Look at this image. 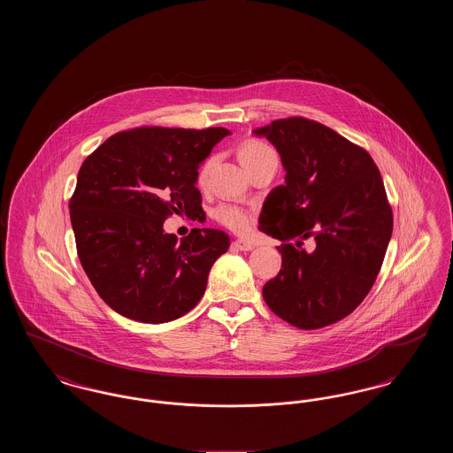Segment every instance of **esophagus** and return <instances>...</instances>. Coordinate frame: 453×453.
<instances>
[{
    "mask_svg": "<svg viewBox=\"0 0 453 453\" xmlns=\"http://www.w3.org/2000/svg\"><path fill=\"white\" fill-rule=\"evenodd\" d=\"M233 246L239 250V251H251V250H255V244L250 242V241H244V239H236L233 242Z\"/></svg>",
    "mask_w": 453,
    "mask_h": 453,
    "instance_id": "esophagus-1",
    "label": "esophagus"
}]
</instances>
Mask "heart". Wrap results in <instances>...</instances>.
Masks as SVG:
<instances>
[{
	"instance_id": "1",
	"label": "heart",
	"mask_w": 453,
	"mask_h": 453,
	"mask_svg": "<svg viewBox=\"0 0 453 453\" xmlns=\"http://www.w3.org/2000/svg\"><path fill=\"white\" fill-rule=\"evenodd\" d=\"M275 152L272 151L265 142L257 141V139H250L246 141L241 148H239V161L242 163L244 168H250L253 166L255 163H258L261 159L268 157V156H273ZM212 165V159L205 161L203 166L200 168V181L205 180L207 172ZM214 217H216L217 222H220L222 226L233 229L234 233H246L251 224H253V216L251 212H248L246 209L242 207H237V205H220L214 211Z\"/></svg>"
}]
</instances>
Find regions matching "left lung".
Here are the masks:
<instances>
[{"instance_id": "left-lung-1", "label": "left lung", "mask_w": 453, "mask_h": 453, "mask_svg": "<svg viewBox=\"0 0 453 453\" xmlns=\"http://www.w3.org/2000/svg\"><path fill=\"white\" fill-rule=\"evenodd\" d=\"M280 154L285 183L263 202L259 231L281 241V268L265 283L268 307L318 329L353 312L379 275L392 211L370 154L323 124L292 117L253 130ZM312 236V250L301 244Z\"/></svg>"}]
</instances>
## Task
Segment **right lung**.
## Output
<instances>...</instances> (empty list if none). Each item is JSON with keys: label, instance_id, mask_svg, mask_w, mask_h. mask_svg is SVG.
<instances>
[{"label": "right lung", "instance_id": "1", "mask_svg": "<svg viewBox=\"0 0 453 453\" xmlns=\"http://www.w3.org/2000/svg\"><path fill=\"white\" fill-rule=\"evenodd\" d=\"M231 132H119L88 156L69 202L78 257L98 296L115 312L146 324L174 321L202 299L216 259L231 239L194 229L165 233L172 214H202L198 166Z\"/></svg>", "mask_w": 453, "mask_h": 453}]
</instances>
